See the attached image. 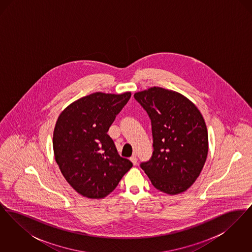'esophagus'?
Instances as JSON below:
<instances>
[{
    "label": "esophagus",
    "instance_id": "obj_1",
    "mask_svg": "<svg viewBox=\"0 0 252 252\" xmlns=\"http://www.w3.org/2000/svg\"><path fill=\"white\" fill-rule=\"evenodd\" d=\"M130 160H131L132 163L134 164V165H136L137 164V161H138V158H137V157H136V155L134 154L133 156L130 157Z\"/></svg>",
    "mask_w": 252,
    "mask_h": 252
}]
</instances>
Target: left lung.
Masks as SVG:
<instances>
[{
	"instance_id": "8db88e82",
	"label": "left lung",
	"mask_w": 252,
	"mask_h": 252,
	"mask_svg": "<svg viewBox=\"0 0 252 252\" xmlns=\"http://www.w3.org/2000/svg\"><path fill=\"white\" fill-rule=\"evenodd\" d=\"M134 97L151 119L153 135V155L141 167L158 191L185 192L199 177L209 151L201 112L187 97L160 87Z\"/></svg>"
}]
</instances>
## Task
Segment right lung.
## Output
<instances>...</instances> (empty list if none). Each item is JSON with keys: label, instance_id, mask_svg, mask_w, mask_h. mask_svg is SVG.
<instances>
[{"label": "right lung", "instance_id": "add662e5", "mask_svg": "<svg viewBox=\"0 0 252 252\" xmlns=\"http://www.w3.org/2000/svg\"><path fill=\"white\" fill-rule=\"evenodd\" d=\"M130 96V92L94 93L72 102L58 118L53 135L56 161L67 182L85 197H106L133 165L118 154L108 135Z\"/></svg>", "mask_w": 252, "mask_h": 252}]
</instances>
